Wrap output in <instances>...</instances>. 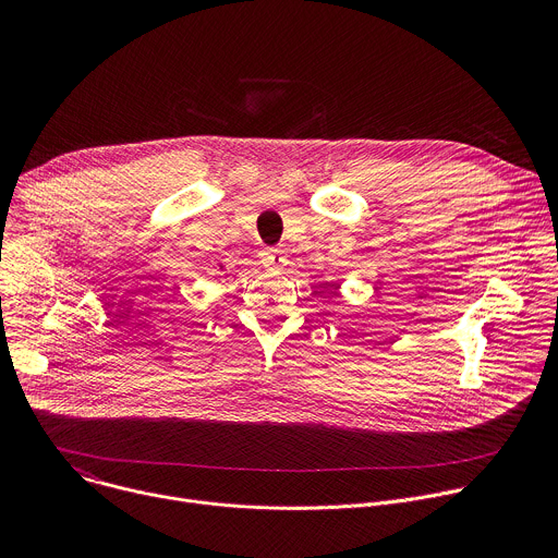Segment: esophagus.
<instances>
[{
  "label": "esophagus",
  "instance_id": "esophagus-1",
  "mask_svg": "<svg viewBox=\"0 0 558 558\" xmlns=\"http://www.w3.org/2000/svg\"><path fill=\"white\" fill-rule=\"evenodd\" d=\"M260 263L267 269L278 271V269H282L287 265V256L282 252H278V250H265V252H260Z\"/></svg>",
  "mask_w": 558,
  "mask_h": 558
}]
</instances>
